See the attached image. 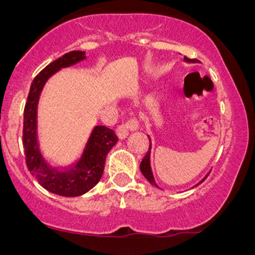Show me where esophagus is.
<instances>
[{
	"mask_svg": "<svg viewBox=\"0 0 255 255\" xmlns=\"http://www.w3.org/2000/svg\"><path fill=\"white\" fill-rule=\"evenodd\" d=\"M136 128H137V122L135 120H131V121H128L124 125L119 126L118 129H116V134H118L119 139L124 140L128 136L130 129H136Z\"/></svg>",
	"mask_w": 255,
	"mask_h": 255,
	"instance_id": "esophagus-1",
	"label": "esophagus"
}]
</instances>
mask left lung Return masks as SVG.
Masks as SVG:
<instances>
[{"mask_svg":"<svg viewBox=\"0 0 255 255\" xmlns=\"http://www.w3.org/2000/svg\"><path fill=\"white\" fill-rule=\"evenodd\" d=\"M183 61H184V62H186V63H197V62H198V60H191V58H188V57H186V56L183 57ZM147 137H148V140H150V147H148V151H147V153L145 154V157L142 158L141 163H140V171H141V174L144 175V176L146 177V180H147L148 182H150V183L152 184V186H154V187H158V188H159V186H158L157 182H156V178H154L153 171H152V166H151V151H152V140H151V137H150V135H148V134H147ZM207 176H209V172H207V174H206V176H205V177L203 178V180L200 181V182L195 184V186H198V184H200V183L203 182V181H204L205 178H206ZM195 186H194V187H195Z\"/></svg>","mask_w":255,"mask_h":255,"instance_id":"1","label":"left lung"}]
</instances>
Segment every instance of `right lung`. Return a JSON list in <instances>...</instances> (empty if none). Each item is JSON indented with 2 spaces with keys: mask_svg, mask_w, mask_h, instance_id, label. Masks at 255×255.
Instances as JSON below:
<instances>
[{
  "mask_svg": "<svg viewBox=\"0 0 255 255\" xmlns=\"http://www.w3.org/2000/svg\"><path fill=\"white\" fill-rule=\"evenodd\" d=\"M84 60H86L85 51H71L48 64L32 81L24 110L22 141L28 170L43 188L61 197H79L92 189L103 175L107 154L119 140L113 129L105 126H95L80 156L67 166L54 165L40 150L38 103L44 86L55 73Z\"/></svg>",
  "mask_w": 255,
  "mask_h": 255,
  "instance_id": "right-lung-1",
  "label": "right lung"
}]
</instances>
